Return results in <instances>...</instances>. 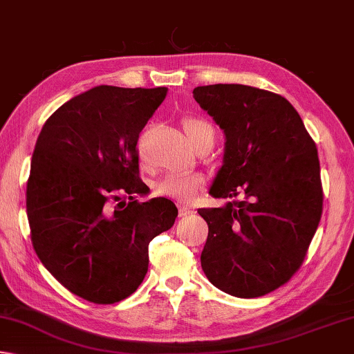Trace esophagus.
Listing matches in <instances>:
<instances>
[{"mask_svg":"<svg viewBox=\"0 0 354 354\" xmlns=\"http://www.w3.org/2000/svg\"><path fill=\"white\" fill-rule=\"evenodd\" d=\"M194 209H192V208H189V206H180V209H178V216L180 217H188V216H192V214H194Z\"/></svg>","mask_w":354,"mask_h":354,"instance_id":"esophagus-1","label":"esophagus"}]
</instances>
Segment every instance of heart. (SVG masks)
Listing matches in <instances>:
<instances>
[{
  "label": "heart",
  "mask_w": 354,
  "mask_h": 354,
  "mask_svg": "<svg viewBox=\"0 0 354 354\" xmlns=\"http://www.w3.org/2000/svg\"><path fill=\"white\" fill-rule=\"evenodd\" d=\"M182 128L194 149L205 140L214 142V128L200 117H185ZM205 176L200 172H186V174H166L160 177L152 186V192L157 197H169L182 202H188L196 192L205 186Z\"/></svg>",
  "instance_id": "obj_1"
}]
</instances>
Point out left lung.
I'll return each instance as SVG.
<instances>
[{"label":"left lung","instance_id":"left-lung-1","mask_svg":"<svg viewBox=\"0 0 354 354\" xmlns=\"http://www.w3.org/2000/svg\"><path fill=\"white\" fill-rule=\"evenodd\" d=\"M192 95L226 137L209 194L242 197L223 208L198 209L208 223L202 268L231 296H265L299 271L321 222L316 143L297 111L274 92L209 84Z\"/></svg>","mask_w":354,"mask_h":354}]
</instances>
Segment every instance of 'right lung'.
Listing matches in <instances>:
<instances>
[{
    "mask_svg": "<svg viewBox=\"0 0 354 354\" xmlns=\"http://www.w3.org/2000/svg\"><path fill=\"white\" fill-rule=\"evenodd\" d=\"M166 88L97 86L46 120L33 149L26 209L33 250L73 295L115 304L148 272L149 242L176 222L168 198L140 203V132Z\"/></svg>",
    "mask_w": 354,
    "mask_h": 354,
    "instance_id": "1",
    "label": "right lung"
}]
</instances>
